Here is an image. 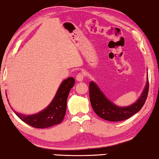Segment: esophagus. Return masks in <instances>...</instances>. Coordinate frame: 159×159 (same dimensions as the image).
Returning a JSON list of instances; mask_svg holds the SVG:
<instances>
[{
    "mask_svg": "<svg viewBox=\"0 0 159 159\" xmlns=\"http://www.w3.org/2000/svg\"><path fill=\"white\" fill-rule=\"evenodd\" d=\"M84 79V75L82 74V73H79V74H77V77H76V80L78 82H82V80Z\"/></svg>",
    "mask_w": 159,
    "mask_h": 159,
    "instance_id": "obj_1",
    "label": "esophagus"
}]
</instances>
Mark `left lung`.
I'll return each instance as SVG.
<instances>
[{"label":"left lung","instance_id":"1","mask_svg":"<svg viewBox=\"0 0 159 159\" xmlns=\"http://www.w3.org/2000/svg\"><path fill=\"white\" fill-rule=\"evenodd\" d=\"M148 88V77H147L146 87L139 100L128 107H119L108 100L95 82H90L89 100L94 111L101 118L112 122L122 121L130 118L141 109L147 99Z\"/></svg>","mask_w":159,"mask_h":159}]
</instances>
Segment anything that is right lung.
<instances>
[{
  "label": "right lung",
  "mask_w": 159,
  "mask_h": 159,
  "mask_svg": "<svg viewBox=\"0 0 159 159\" xmlns=\"http://www.w3.org/2000/svg\"><path fill=\"white\" fill-rule=\"evenodd\" d=\"M75 85V79L69 77L61 82L49 106L39 113L25 116L13 111L22 121L36 128H47L61 123L66 113V100L70 89Z\"/></svg>",
  "instance_id": "add662e5"
}]
</instances>
